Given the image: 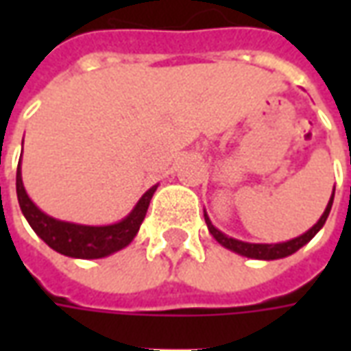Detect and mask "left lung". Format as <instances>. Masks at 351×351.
Segmentation results:
<instances>
[{
  "label": "left lung",
  "mask_w": 351,
  "mask_h": 351,
  "mask_svg": "<svg viewBox=\"0 0 351 351\" xmlns=\"http://www.w3.org/2000/svg\"><path fill=\"white\" fill-rule=\"evenodd\" d=\"M332 199H335V188H332L331 199H329V203L325 206L324 214H322V218L312 226V228L306 231V233H302L301 237H295L291 241H286V243H276V244H256V243H244V241H239V239H233V237H228L226 233H221L220 229H216L213 226V221L208 218V214L205 210V221H206V228L210 231V235L218 241V243L223 246V248H228V250L235 252L239 256H244V258H252V259H265V261H271V259H282L287 258V256H291L295 252L302 248L304 244L310 243L314 235H316L319 229L324 228L325 220H327V216L331 213V206H332Z\"/></svg>",
  "instance_id": "left-lung-1"
}]
</instances>
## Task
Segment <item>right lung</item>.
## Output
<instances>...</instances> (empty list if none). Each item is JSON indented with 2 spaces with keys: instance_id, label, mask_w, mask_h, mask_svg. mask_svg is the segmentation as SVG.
<instances>
[{
  "instance_id": "obj_1",
  "label": "right lung",
  "mask_w": 351,
  "mask_h": 351,
  "mask_svg": "<svg viewBox=\"0 0 351 351\" xmlns=\"http://www.w3.org/2000/svg\"><path fill=\"white\" fill-rule=\"evenodd\" d=\"M20 163L22 161H19V169H16V197H19L20 210L35 233L41 237L52 250L67 258L99 259L125 248L138 233V228L145 220L146 210L150 205V199L154 191L158 190V184H156L150 190L145 191L143 197L137 201V205L133 206V210L116 223H108V226L73 223V221L56 220L49 214H45L29 199L22 182Z\"/></svg>"
}]
</instances>
